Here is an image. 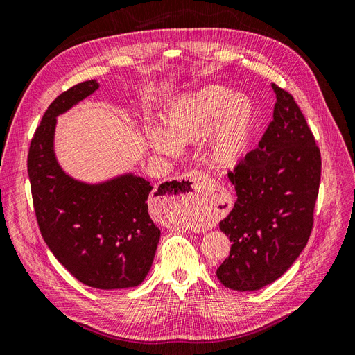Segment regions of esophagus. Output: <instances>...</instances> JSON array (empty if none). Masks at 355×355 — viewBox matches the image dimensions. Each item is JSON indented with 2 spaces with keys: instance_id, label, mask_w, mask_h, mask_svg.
<instances>
[{
  "instance_id": "34e87169",
  "label": "esophagus",
  "mask_w": 355,
  "mask_h": 355,
  "mask_svg": "<svg viewBox=\"0 0 355 355\" xmlns=\"http://www.w3.org/2000/svg\"><path fill=\"white\" fill-rule=\"evenodd\" d=\"M184 179L188 180L189 192L182 191V192H179L178 197H182V200H184V198H192V201H196L194 197L197 196V189H200L198 187L202 185V184H206V182L209 180L207 175H204L202 171H198V170H192V171H189V173L184 175ZM178 197L173 196V198H178Z\"/></svg>"
}]
</instances>
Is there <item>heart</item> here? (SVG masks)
Instances as JSON below:
<instances>
[{"mask_svg":"<svg viewBox=\"0 0 355 355\" xmlns=\"http://www.w3.org/2000/svg\"><path fill=\"white\" fill-rule=\"evenodd\" d=\"M167 130L154 127L149 141L161 153L178 154L179 148L196 144L213 133L207 148V163L227 170L239 163L249 145L256 123L252 101L231 94L222 85H207L180 96L164 115Z\"/></svg>","mask_w":355,"mask_h":355,"instance_id":"b5f03b06","label":"heart"}]
</instances>
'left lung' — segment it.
I'll use <instances>...</instances> for the list:
<instances>
[{
  "label": "left lung",
  "mask_w": 355,
  "mask_h": 355,
  "mask_svg": "<svg viewBox=\"0 0 355 355\" xmlns=\"http://www.w3.org/2000/svg\"><path fill=\"white\" fill-rule=\"evenodd\" d=\"M272 89V121L257 148L228 171L237 201L219 227L232 244L216 275L234 290H257L282 277L314 225L320 148L293 96Z\"/></svg>",
  "instance_id": "left-lung-1"
}]
</instances>
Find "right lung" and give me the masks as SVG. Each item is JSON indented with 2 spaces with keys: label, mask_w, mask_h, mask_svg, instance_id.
<instances>
[{
  "label": "right lung",
  "mask_w": 355,
  "mask_h": 355,
  "mask_svg": "<svg viewBox=\"0 0 355 355\" xmlns=\"http://www.w3.org/2000/svg\"><path fill=\"white\" fill-rule=\"evenodd\" d=\"M98 87L94 80L73 85L42 115L28 154L32 202L42 239L78 282L103 290L135 287L149 272L161 234L148 213L153 187L133 175L83 184L65 175L53 153L56 116Z\"/></svg>",
  "instance_id": "add662e5"
}]
</instances>
